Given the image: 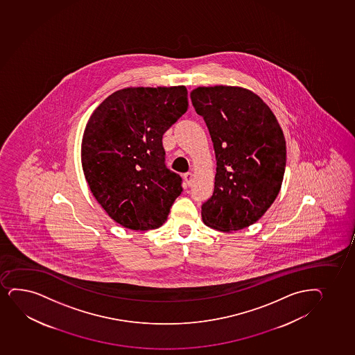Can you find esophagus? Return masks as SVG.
<instances>
[{"label": "esophagus", "instance_id": "1", "mask_svg": "<svg viewBox=\"0 0 355 355\" xmlns=\"http://www.w3.org/2000/svg\"><path fill=\"white\" fill-rule=\"evenodd\" d=\"M193 173H191V171H188V173H186L184 174V181H186V184H188V186H191L193 182Z\"/></svg>", "mask_w": 355, "mask_h": 355}]
</instances>
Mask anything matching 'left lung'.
<instances>
[{"instance_id":"1","label":"left lung","mask_w":355,"mask_h":355,"mask_svg":"<svg viewBox=\"0 0 355 355\" xmlns=\"http://www.w3.org/2000/svg\"><path fill=\"white\" fill-rule=\"evenodd\" d=\"M216 151L213 196L201 206L205 224L238 231L264 216L281 189L286 139L261 97L236 86L198 87L191 92Z\"/></svg>"}]
</instances>
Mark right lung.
<instances>
[{
  "label": "right lung",
  "instance_id": "obj_1",
  "mask_svg": "<svg viewBox=\"0 0 355 355\" xmlns=\"http://www.w3.org/2000/svg\"><path fill=\"white\" fill-rule=\"evenodd\" d=\"M187 107L184 86L127 87L91 114L83 171L98 204L123 227L148 231L167 220L182 179L166 167L162 137Z\"/></svg>",
  "mask_w": 355,
  "mask_h": 355
}]
</instances>
